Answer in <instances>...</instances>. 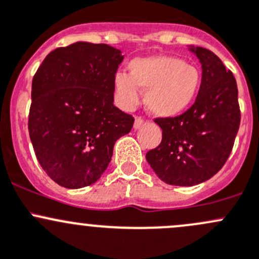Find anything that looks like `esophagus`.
I'll return each mask as SVG.
<instances>
[{
    "label": "esophagus",
    "instance_id": "34e87169",
    "mask_svg": "<svg viewBox=\"0 0 259 259\" xmlns=\"http://www.w3.org/2000/svg\"><path fill=\"white\" fill-rule=\"evenodd\" d=\"M145 122V120L143 119L142 116H137L135 117V121H134V127L135 129H139V127L143 126V124Z\"/></svg>",
    "mask_w": 259,
    "mask_h": 259
}]
</instances>
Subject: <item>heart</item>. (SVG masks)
I'll return each mask as SVG.
<instances>
[{
    "mask_svg": "<svg viewBox=\"0 0 259 259\" xmlns=\"http://www.w3.org/2000/svg\"><path fill=\"white\" fill-rule=\"evenodd\" d=\"M202 75L197 66L173 56H149L133 60L129 75L117 72L114 89L124 109H133L146 90V109L154 116L174 117L187 110L197 95Z\"/></svg>",
    "mask_w": 259,
    "mask_h": 259,
    "instance_id": "obj_1",
    "label": "heart"
}]
</instances>
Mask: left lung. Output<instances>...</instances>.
I'll return each instance as SVG.
<instances>
[{"instance_id":"8db88e82","label":"left lung","mask_w":259,"mask_h":259,"mask_svg":"<svg viewBox=\"0 0 259 259\" xmlns=\"http://www.w3.org/2000/svg\"><path fill=\"white\" fill-rule=\"evenodd\" d=\"M202 64L194 104L174 117H156L161 142L146 160L166 184L192 187L218 173L231 155L241 124L237 81L215 54L190 48Z\"/></svg>"}]
</instances>
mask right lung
Wrapping results in <instances>:
<instances>
[{"instance_id": "right-lung-1", "label": "right lung", "mask_w": 259, "mask_h": 259, "mask_svg": "<svg viewBox=\"0 0 259 259\" xmlns=\"http://www.w3.org/2000/svg\"><path fill=\"white\" fill-rule=\"evenodd\" d=\"M122 59L106 44L80 41L50 52L33 76L28 134L40 165L61 187L100 179L115 142L134 125L113 104Z\"/></svg>"}]
</instances>
